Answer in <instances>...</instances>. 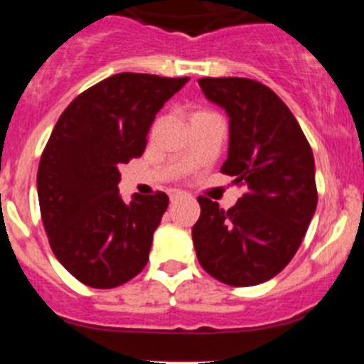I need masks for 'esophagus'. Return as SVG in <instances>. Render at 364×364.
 Returning <instances> with one entry per match:
<instances>
[{
    "label": "esophagus",
    "mask_w": 364,
    "mask_h": 364,
    "mask_svg": "<svg viewBox=\"0 0 364 364\" xmlns=\"http://www.w3.org/2000/svg\"><path fill=\"white\" fill-rule=\"evenodd\" d=\"M182 197H186V193L184 191H178V189H173V191L169 193V198H171V202L173 200H178V198H182Z\"/></svg>",
    "instance_id": "34e87169"
}]
</instances>
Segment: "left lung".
Segmentation results:
<instances>
[{
	"instance_id": "1",
	"label": "left lung",
	"mask_w": 364,
	"mask_h": 364,
	"mask_svg": "<svg viewBox=\"0 0 364 364\" xmlns=\"http://www.w3.org/2000/svg\"><path fill=\"white\" fill-rule=\"evenodd\" d=\"M202 92L230 117L220 171L246 189L222 210L198 197L193 226L198 262L230 286L269 281L294 259L317 208L314 153L288 105L250 78H200Z\"/></svg>"
}]
</instances>
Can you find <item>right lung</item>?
<instances>
[{"label":"right lung","mask_w":364,"mask_h":364,"mask_svg":"<svg viewBox=\"0 0 364 364\" xmlns=\"http://www.w3.org/2000/svg\"><path fill=\"white\" fill-rule=\"evenodd\" d=\"M189 78L120 73L78 95L58 118L38 167L41 220L56 259L91 288L146 268L166 193L125 204L118 167L144 153L154 114Z\"/></svg>","instance_id":"add662e5"}]
</instances>
